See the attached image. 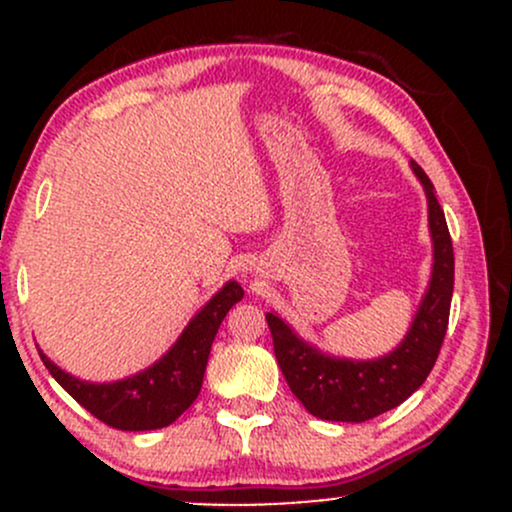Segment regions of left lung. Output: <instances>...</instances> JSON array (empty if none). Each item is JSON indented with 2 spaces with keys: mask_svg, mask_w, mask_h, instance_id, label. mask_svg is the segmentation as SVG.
<instances>
[{
  "mask_svg": "<svg viewBox=\"0 0 512 512\" xmlns=\"http://www.w3.org/2000/svg\"><path fill=\"white\" fill-rule=\"evenodd\" d=\"M428 199V226L433 238V272L424 301L416 310L407 337L395 351L375 361H349L322 354L305 344L279 315L267 313L274 354L291 392L317 419L361 421L375 419L395 409L411 392L419 390L433 370L448 330L452 284H455V255L445 214L440 209L433 182L411 163Z\"/></svg>",
  "mask_w": 512,
  "mask_h": 512,
  "instance_id": "left-lung-1",
  "label": "left lung"
}]
</instances>
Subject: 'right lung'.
Returning <instances> with one entry per match:
<instances>
[{
	"label": "right lung",
	"instance_id": "right-lung-1",
	"mask_svg": "<svg viewBox=\"0 0 512 512\" xmlns=\"http://www.w3.org/2000/svg\"><path fill=\"white\" fill-rule=\"evenodd\" d=\"M240 298H243V289L238 281H228L192 317L190 325L161 361L117 383H86L64 373L43 351H40V358L52 378L98 421L120 431H154V428L170 426L182 411L192 407L202 390L204 370H207L209 351L219 325Z\"/></svg>",
	"mask_w": 512,
	"mask_h": 512
}]
</instances>
